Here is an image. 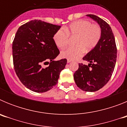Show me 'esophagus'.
<instances>
[{"instance_id": "34e87169", "label": "esophagus", "mask_w": 127, "mask_h": 127, "mask_svg": "<svg viewBox=\"0 0 127 127\" xmlns=\"http://www.w3.org/2000/svg\"><path fill=\"white\" fill-rule=\"evenodd\" d=\"M72 62V60H67V63H70V62Z\"/></svg>"}]
</instances>
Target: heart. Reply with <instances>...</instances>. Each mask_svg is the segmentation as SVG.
<instances>
[{"instance_id":"heart-1","label":"heart","mask_w":127,"mask_h":127,"mask_svg":"<svg viewBox=\"0 0 127 127\" xmlns=\"http://www.w3.org/2000/svg\"><path fill=\"white\" fill-rule=\"evenodd\" d=\"M63 29L57 30L53 35L54 42L58 48L64 49L69 43V37H76L75 46L62 51L61 57L73 60L80 58L85 52L92 51L101 37V29L96 24L81 20L70 23Z\"/></svg>"}]
</instances>
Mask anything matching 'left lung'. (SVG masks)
<instances>
[{
    "label": "left lung",
    "instance_id": "obj_1",
    "mask_svg": "<svg viewBox=\"0 0 127 127\" xmlns=\"http://www.w3.org/2000/svg\"><path fill=\"white\" fill-rule=\"evenodd\" d=\"M99 25L101 37L97 45L83 58L89 62L88 65L79 64L74 74L77 87L85 92H95L107 84L114 71L117 57L114 34L109 25L94 14H87Z\"/></svg>",
    "mask_w": 127,
    "mask_h": 127
}]
</instances>
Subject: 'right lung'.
<instances>
[{
    "label": "right lung",
    "instance_id": "right-lung-1",
    "mask_svg": "<svg viewBox=\"0 0 127 127\" xmlns=\"http://www.w3.org/2000/svg\"><path fill=\"white\" fill-rule=\"evenodd\" d=\"M60 27L34 20L20 27L15 35L12 46L14 70L23 85L35 92L52 89L67 64L65 58L54 60L60 51L53 35ZM47 62L50 65L43 68L42 65Z\"/></svg>",
    "mask_w": 127,
    "mask_h": 127
}]
</instances>
